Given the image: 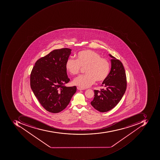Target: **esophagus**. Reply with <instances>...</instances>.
Here are the masks:
<instances>
[{
    "label": "esophagus",
    "instance_id": "1",
    "mask_svg": "<svg viewBox=\"0 0 160 160\" xmlns=\"http://www.w3.org/2000/svg\"><path fill=\"white\" fill-rule=\"evenodd\" d=\"M77 88H78V90H84V88H80V87H77Z\"/></svg>",
    "mask_w": 160,
    "mask_h": 160
}]
</instances>
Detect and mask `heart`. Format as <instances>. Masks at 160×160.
Instances as JSON below:
<instances>
[{"label":"heart","mask_w":160,"mask_h":160,"mask_svg":"<svg viewBox=\"0 0 160 160\" xmlns=\"http://www.w3.org/2000/svg\"><path fill=\"white\" fill-rule=\"evenodd\" d=\"M76 59L69 58L66 61L65 68L72 75L78 74L81 67H85L86 74L79 75L73 81L74 85L82 88L90 87L96 81L105 80L110 72L111 65L108 60L101 58L97 52L91 50L79 51L75 55Z\"/></svg>","instance_id":"heart-1"}]
</instances>
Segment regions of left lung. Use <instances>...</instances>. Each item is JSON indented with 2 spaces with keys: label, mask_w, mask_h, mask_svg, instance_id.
<instances>
[{
  "label": "left lung",
  "mask_w": 160,
  "mask_h": 160,
  "mask_svg": "<svg viewBox=\"0 0 160 160\" xmlns=\"http://www.w3.org/2000/svg\"><path fill=\"white\" fill-rule=\"evenodd\" d=\"M112 67L109 76L101 86L105 88L94 90V98L91 104L96 110L102 112L115 107L120 101L127 89V76L122 62L112 55Z\"/></svg>",
  "instance_id": "8db88e82"
}]
</instances>
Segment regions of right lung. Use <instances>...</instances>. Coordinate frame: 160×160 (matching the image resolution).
Wrapping results in <instances>:
<instances>
[{"label":"right lung","mask_w":160,"mask_h":160,"mask_svg":"<svg viewBox=\"0 0 160 160\" xmlns=\"http://www.w3.org/2000/svg\"><path fill=\"white\" fill-rule=\"evenodd\" d=\"M68 48L55 49L38 59L30 74V86L43 108L51 113L66 108L76 91L75 86L65 87L70 81L65 68L71 54Z\"/></svg>","instance_id":"obj_1"}]
</instances>
